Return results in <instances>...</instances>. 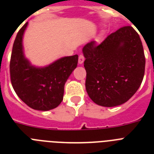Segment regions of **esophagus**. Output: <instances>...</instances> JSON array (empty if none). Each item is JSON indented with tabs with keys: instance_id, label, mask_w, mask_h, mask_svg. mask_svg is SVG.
I'll return each instance as SVG.
<instances>
[{
	"instance_id": "esophagus-1",
	"label": "esophagus",
	"mask_w": 154,
	"mask_h": 154,
	"mask_svg": "<svg viewBox=\"0 0 154 154\" xmlns=\"http://www.w3.org/2000/svg\"><path fill=\"white\" fill-rule=\"evenodd\" d=\"M84 60H85L84 56L82 55V54H81V55L79 56V59H78V63H79L80 65H82V64H83V62H84Z\"/></svg>"
}]
</instances>
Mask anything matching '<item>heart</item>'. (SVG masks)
<instances>
[{"mask_svg":"<svg viewBox=\"0 0 154 154\" xmlns=\"http://www.w3.org/2000/svg\"><path fill=\"white\" fill-rule=\"evenodd\" d=\"M103 36H104V33H103V32H101V33H100V34H99L98 36L97 37L96 40L97 41V42H100V41H101V40H102Z\"/></svg>","mask_w":154,"mask_h":154,"instance_id":"b5f03b06","label":"heart"}]
</instances>
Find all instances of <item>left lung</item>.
I'll use <instances>...</instances> for the list:
<instances>
[{
	"label": "left lung",
	"instance_id": "obj_1",
	"mask_svg": "<svg viewBox=\"0 0 154 154\" xmlns=\"http://www.w3.org/2000/svg\"><path fill=\"white\" fill-rule=\"evenodd\" d=\"M82 52L85 89L97 105H122L137 91L145 74L146 58L141 38L134 28H121L98 45L89 42Z\"/></svg>",
	"mask_w": 154,
	"mask_h": 154
}]
</instances>
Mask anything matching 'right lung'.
Masks as SVG:
<instances>
[{
	"mask_svg": "<svg viewBox=\"0 0 154 154\" xmlns=\"http://www.w3.org/2000/svg\"><path fill=\"white\" fill-rule=\"evenodd\" d=\"M27 25L26 22L19 30L13 43L11 82L16 94L28 106L48 111L62 101L65 82L77 68L78 55L64 57L45 67L31 65L23 49V36Z\"/></svg>",
	"mask_w": 154,
	"mask_h": 154,
	"instance_id": "1",
	"label": "right lung"
}]
</instances>
